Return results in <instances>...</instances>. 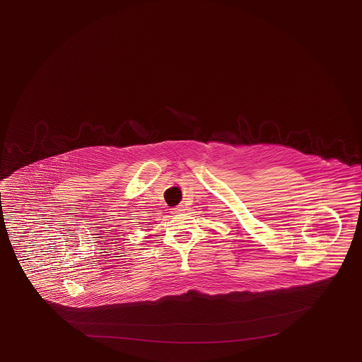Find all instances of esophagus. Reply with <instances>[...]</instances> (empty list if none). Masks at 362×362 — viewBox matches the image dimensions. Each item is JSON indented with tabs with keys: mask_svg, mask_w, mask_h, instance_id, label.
<instances>
[{
	"mask_svg": "<svg viewBox=\"0 0 362 362\" xmlns=\"http://www.w3.org/2000/svg\"><path fill=\"white\" fill-rule=\"evenodd\" d=\"M181 211H182V208L181 207L172 208V209H170V214L176 215V214H178V212H181Z\"/></svg>",
	"mask_w": 362,
	"mask_h": 362,
	"instance_id": "34e87169",
	"label": "esophagus"
}]
</instances>
